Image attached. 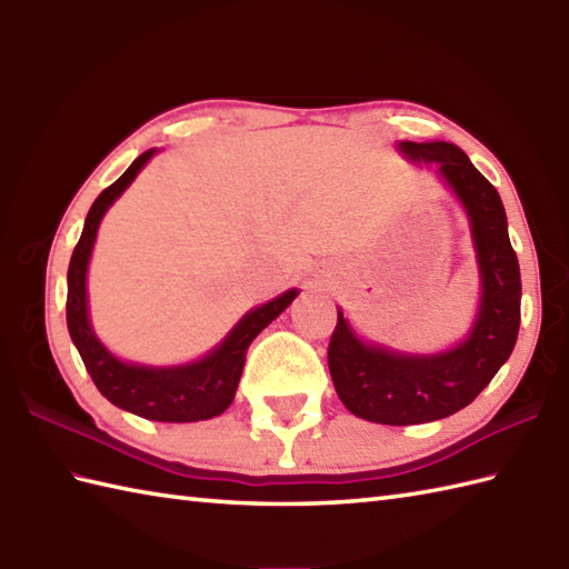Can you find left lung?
Returning <instances> with one entry per match:
<instances>
[{"label":"left lung","mask_w":569,"mask_h":569,"mask_svg":"<svg viewBox=\"0 0 569 569\" xmlns=\"http://www.w3.org/2000/svg\"><path fill=\"white\" fill-rule=\"evenodd\" d=\"M398 149L410 161L438 163L469 217L481 278L475 328L447 352L403 355L361 342L337 310L328 365L349 413L383 426H416L469 406L511 357L521 325V271L499 192L462 149L447 141H401Z\"/></svg>","instance_id":"8db88e82"}]
</instances>
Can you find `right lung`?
Returning a JSON list of instances; mask_svg holds the SVG:
<instances>
[{"label": "right lung", "instance_id": "add662e5", "mask_svg": "<svg viewBox=\"0 0 569 569\" xmlns=\"http://www.w3.org/2000/svg\"><path fill=\"white\" fill-rule=\"evenodd\" d=\"M153 153L156 149L143 151L127 168L122 178H117L110 188L100 192L88 217H84L80 241L68 266V332L72 345L78 347L84 369H88L94 386L107 401L147 420L196 422L224 413L229 403L234 401L247 349L253 342V337L293 303L298 291L293 288V291L281 293L261 308L249 310L208 357L192 361V365L143 367L129 365V361L107 352L104 345L94 337L88 318V288H84V281H88L90 253L107 208L122 196Z\"/></svg>", "mask_w": 569, "mask_h": 569}]
</instances>
